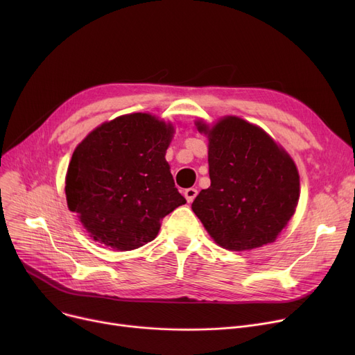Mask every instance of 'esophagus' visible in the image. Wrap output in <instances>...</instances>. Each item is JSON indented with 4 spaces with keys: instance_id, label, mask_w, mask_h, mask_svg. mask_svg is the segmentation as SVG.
Returning <instances> with one entry per match:
<instances>
[{
    "instance_id": "esophagus-1",
    "label": "esophagus",
    "mask_w": 355,
    "mask_h": 355,
    "mask_svg": "<svg viewBox=\"0 0 355 355\" xmlns=\"http://www.w3.org/2000/svg\"><path fill=\"white\" fill-rule=\"evenodd\" d=\"M197 194H198V191H197L196 189H187V190L184 191L185 200H187L189 202H193V201H194V198L197 197Z\"/></svg>"
}]
</instances>
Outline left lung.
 I'll return each mask as SVG.
<instances>
[{"label":"left lung","mask_w":355,"mask_h":355,"mask_svg":"<svg viewBox=\"0 0 355 355\" xmlns=\"http://www.w3.org/2000/svg\"><path fill=\"white\" fill-rule=\"evenodd\" d=\"M209 135L210 187L193 201V211L217 245L249 250L272 243L293 216L300 175L292 158L256 125L221 119Z\"/></svg>","instance_id":"left-lung-1"}]
</instances>
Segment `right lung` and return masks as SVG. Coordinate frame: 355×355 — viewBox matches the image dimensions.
I'll list each match as a JSON object with an SVG mask.
<instances>
[{"label":"right lung","instance_id":"obj_1","mask_svg":"<svg viewBox=\"0 0 355 355\" xmlns=\"http://www.w3.org/2000/svg\"><path fill=\"white\" fill-rule=\"evenodd\" d=\"M173 134L171 123L130 114L101 125L76 148L66 198L93 240L138 249L157 237L166 214L187 202L165 161Z\"/></svg>","mask_w":355,"mask_h":355}]
</instances>
